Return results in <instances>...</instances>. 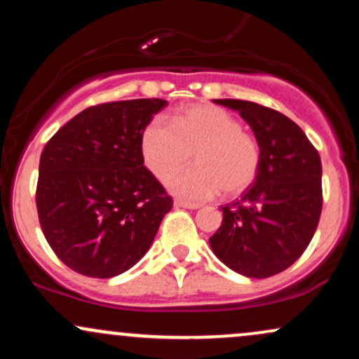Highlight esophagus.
I'll list each match as a JSON object with an SVG mask.
<instances>
[{"label": "esophagus", "instance_id": "1", "mask_svg": "<svg viewBox=\"0 0 359 359\" xmlns=\"http://www.w3.org/2000/svg\"><path fill=\"white\" fill-rule=\"evenodd\" d=\"M175 208H184V209H199L201 205L199 204H194V203H187V201H180L177 199L174 203Z\"/></svg>", "mask_w": 359, "mask_h": 359}]
</instances>
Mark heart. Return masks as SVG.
<instances>
[{
    "instance_id": "heart-1",
    "label": "heart",
    "mask_w": 359,
    "mask_h": 359,
    "mask_svg": "<svg viewBox=\"0 0 359 359\" xmlns=\"http://www.w3.org/2000/svg\"><path fill=\"white\" fill-rule=\"evenodd\" d=\"M197 167L172 177L175 196L205 201L221 191L236 196L250 187L259 168V147L241 123L217 106H191L172 118L158 116L143 131L142 155L148 170L165 180L191 162Z\"/></svg>"
}]
</instances>
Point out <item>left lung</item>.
I'll return each mask as SVG.
<instances>
[{
    "label": "left lung",
    "mask_w": 359,
    "mask_h": 359,
    "mask_svg": "<svg viewBox=\"0 0 359 359\" xmlns=\"http://www.w3.org/2000/svg\"><path fill=\"white\" fill-rule=\"evenodd\" d=\"M238 111L253 130L259 168L241 199L222 205L209 245L228 269L266 278L300 258L323 209V165L300 126L278 111L240 100H214Z\"/></svg>",
    "instance_id": "left-lung-1"
}]
</instances>
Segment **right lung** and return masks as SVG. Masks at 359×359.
I'll return each instance as SVG.
<instances>
[{"instance_id":"1","label":"right lung","mask_w":359,"mask_h":359,"mask_svg":"<svg viewBox=\"0 0 359 359\" xmlns=\"http://www.w3.org/2000/svg\"><path fill=\"white\" fill-rule=\"evenodd\" d=\"M165 100L81 111L40 155L36 209L45 240L69 269L109 278L145 257L172 197L143 165L142 137Z\"/></svg>"}]
</instances>
